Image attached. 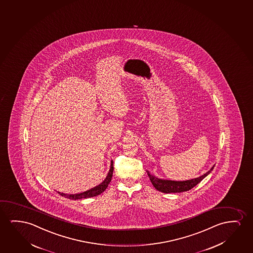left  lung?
I'll return each mask as SVG.
<instances>
[{
	"mask_svg": "<svg viewBox=\"0 0 253 253\" xmlns=\"http://www.w3.org/2000/svg\"><path fill=\"white\" fill-rule=\"evenodd\" d=\"M213 168L214 166L211 168L209 171H207V173L200 176L199 178H192V179L185 180V181H174V180H169V179H162V178H157L154 175L151 174L148 171H146V172H147V175H148L153 186L158 191L164 192V193H175V192H186V191L193 188L200 181H202L204 178H206L207 175L213 170Z\"/></svg>",
	"mask_w": 253,
	"mask_h": 253,
	"instance_id": "left-lung-1",
	"label": "left lung"
}]
</instances>
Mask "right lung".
Instances as JSON below:
<instances>
[{
    "mask_svg": "<svg viewBox=\"0 0 253 253\" xmlns=\"http://www.w3.org/2000/svg\"><path fill=\"white\" fill-rule=\"evenodd\" d=\"M113 171H114V164H113V160H112L111 161L110 170L107 173V178H105V180L102 183H100V185H98L95 187L90 189V190H87L85 192L77 193V194H65V193H61L60 192H58V193L60 195L63 196L65 198H67V199L74 200H82V199H86V198H91V197L100 195V193H102L109 185L112 177H113Z\"/></svg>",
    "mask_w": 253,
    "mask_h": 253,
    "instance_id": "obj_1",
    "label": "right lung"
}]
</instances>
